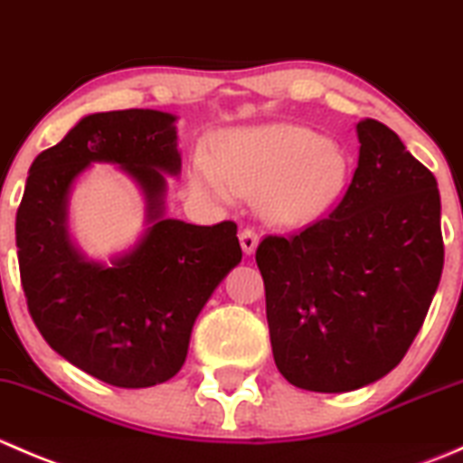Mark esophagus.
I'll return each instance as SVG.
<instances>
[{
	"instance_id": "1",
	"label": "esophagus",
	"mask_w": 463,
	"mask_h": 463,
	"mask_svg": "<svg viewBox=\"0 0 463 463\" xmlns=\"http://www.w3.org/2000/svg\"><path fill=\"white\" fill-rule=\"evenodd\" d=\"M240 244H241V250H244L246 255H253L255 249H258V244H260V235L253 231V228H244V231L240 232Z\"/></svg>"
}]
</instances>
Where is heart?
Here are the masks:
<instances>
[{"mask_svg": "<svg viewBox=\"0 0 463 463\" xmlns=\"http://www.w3.org/2000/svg\"><path fill=\"white\" fill-rule=\"evenodd\" d=\"M347 156L322 134L300 125L235 129L197 152L190 167L194 193L217 202L260 197L264 214L300 226L325 213L347 185Z\"/></svg>", "mask_w": 463, "mask_h": 463, "instance_id": "heart-1", "label": "heart"}]
</instances>
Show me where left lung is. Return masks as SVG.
<instances>
[{"label":"left lung","mask_w":463,"mask_h":463,"mask_svg":"<svg viewBox=\"0 0 463 463\" xmlns=\"http://www.w3.org/2000/svg\"><path fill=\"white\" fill-rule=\"evenodd\" d=\"M358 167L340 203L255 261L279 374L309 392H352L394 370L443 270L437 179L387 125H356Z\"/></svg>","instance_id":"obj_1"}]
</instances>
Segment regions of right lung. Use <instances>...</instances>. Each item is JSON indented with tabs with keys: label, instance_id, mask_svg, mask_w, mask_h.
Returning a JSON list of instances; mask_svg holds the SVG:
<instances>
[{
	"label": "right lung",
	"instance_id": "right-lung-1",
	"mask_svg": "<svg viewBox=\"0 0 463 463\" xmlns=\"http://www.w3.org/2000/svg\"><path fill=\"white\" fill-rule=\"evenodd\" d=\"M175 116L154 109L85 116L37 154L17 208L26 305L42 338L71 365L116 387H152L181 370L190 331L217 284L241 260L237 223L163 219L167 175H179ZM91 162H116L148 197L153 226L109 267L87 262L66 232V197Z\"/></svg>",
	"mask_w": 463,
	"mask_h": 463
}]
</instances>
